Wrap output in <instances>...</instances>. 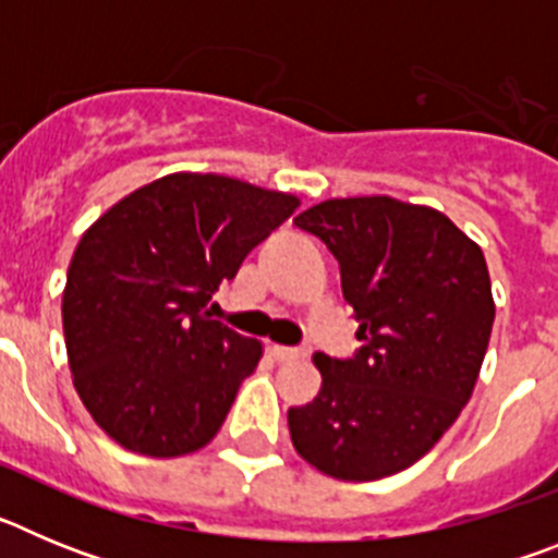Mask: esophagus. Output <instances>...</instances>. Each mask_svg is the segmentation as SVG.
<instances>
[{
	"mask_svg": "<svg viewBox=\"0 0 558 558\" xmlns=\"http://www.w3.org/2000/svg\"><path fill=\"white\" fill-rule=\"evenodd\" d=\"M270 352H274L276 360H282V363L307 357V349H302V347H282V343H274V347H270Z\"/></svg>",
	"mask_w": 558,
	"mask_h": 558,
	"instance_id": "obj_1",
	"label": "esophagus"
}]
</instances>
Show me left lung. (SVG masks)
<instances>
[{"mask_svg": "<svg viewBox=\"0 0 558 558\" xmlns=\"http://www.w3.org/2000/svg\"><path fill=\"white\" fill-rule=\"evenodd\" d=\"M293 223L338 259L363 340L354 357L315 354L322 391L288 411L295 452L338 481L408 470L477 383L495 324L483 251L441 211L388 195L324 201Z\"/></svg>", "mask_w": 558, "mask_h": 558, "instance_id": "8db88e82", "label": "left lung"}]
</instances>
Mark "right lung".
<instances>
[{"instance_id":"add662e5","label":"right lung","mask_w":558,"mask_h":558,"mask_svg":"<svg viewBox=\"0 0 558 558\" xmlns=\"http://www.w3.org/2000/svg\"><path fill=\"white\" fill-rule=\"evenodd\" d=\"M295 206L226 175L172 172L81 236L63 338L83 405L117 445L175 458L218 436L263 343L211 322L206 304Z\"/></svg>"}]
</instances>
